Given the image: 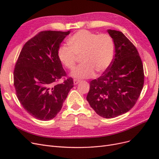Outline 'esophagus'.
I'll return each mask as SVG.
<instances>
[{
	"label": "esophagus",
	"mask_w": 159,
	"mask_h": 159,
	"mask_svg": "<svg viewBox=\"0 0 159 159\" xmlns=\"http://www.w3.org/2000/svg\"><path fill=\"white\" fill-rule=\"evenodd\" d=\"M80 80H76V79H74V85H77V84H78L79 83H80Z\"/></svg>",
	"instance_id": "1"
}]
</instances>
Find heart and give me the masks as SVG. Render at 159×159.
Segmentation results:
<instances>
[{
	"label": "heart",
	"mask_w": 159,
	"mask_h": 159,
	"mask_svg": "<svg viewBox=\"0 0 159 159\" xmlns=\"http://www.w3.org/2000/svg\"><path fill=\"white\" fill-rule=\"evenodd\" d=\"M70 46H61L57 50L58 59L66 68L72 70L78 57L82 64L72 72L75 78L85 79L93 77L95 71L99 74L106 71L111 64L115 54V43L107 34H97L81 30L68 40Z\"/></svg>",
	"instance_id": "1"
}]
</instances>
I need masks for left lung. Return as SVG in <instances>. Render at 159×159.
<instances>
[{
  "label": "left lung",
  "instance_id": "left-lung-1",
  "mask_svg": "<svg viewBox=\"0 0 159 159\" xmlns=\"http://www.w3.org/2000/svg\"><path fill=\"white\" fill-rule=\"evenodd\" d=\"M115 43L111 64L102 76L90 81L87 101L99 116L114 118L135 105L144 85V70L136 47L123 34L108 30Z\"/></svg>",
  "mask_w": 159,
  "mask_h": 159
}]
</instances>
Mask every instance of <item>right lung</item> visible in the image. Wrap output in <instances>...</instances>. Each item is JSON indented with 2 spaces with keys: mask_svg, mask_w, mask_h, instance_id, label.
I'll list each match as a JSON object with an SVG mask.
<instances>
[{
  "mask_svg": "<svg viewBox=\"0 0 159 159\" xmlns=\"http://www.w3.org/2000/svg\"><path fill=\"white\" fill-rule=\"evenodd\" d=\"M67 32H40L24 45L14 70V85L17 98L26 111L34 118L47 121L54 118L74 81L66 76L57 56Z\"/></svg>",
  "mask_w": 159,
  "mask_h": 159,
  "instance_id": "add662e5",
  "label": "right lung"
}]
</instances>
